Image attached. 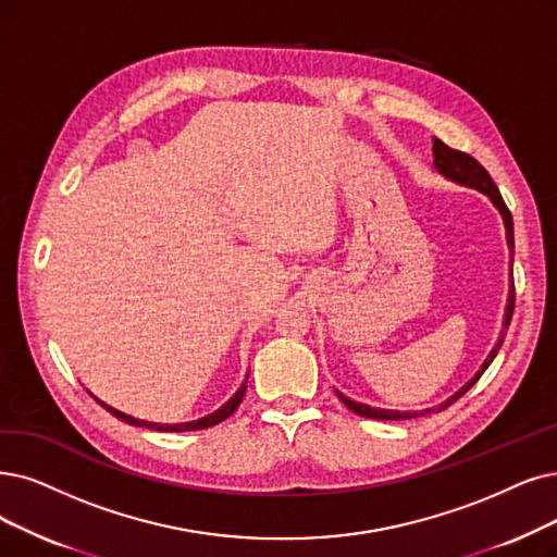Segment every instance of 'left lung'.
Here are the masks:
<instances>
[{"instance_id": "8db88e82", "label": "left lung", "mask_w": 557, "mask_h": 557, "mask_svg": "<svg viewBox=\"0 0 557 557\" xmlns=\"http://www.w3.org/2000/svg\"><path fill=\"white\" fill-rule=\"evenodd\" d=\"M432 152H434V166L438 169V173H443L446 177H450V181H455V183H459V185H466V187H473V189H478V191H482V194H486L488 198H492V203L500 210V214H503V221H505V235H507V247H509V251L515 249V224H511V212L507 210V206H505V201H503V196H500V191H498V187H496V183L492 181V175L486 173V169L475 160V158H471L469 152H461V150H455V148H450V146H446L443 144L441 139H434V146H432ZM511 256H515V251H511ZM515 281L509 283V295H507V308H505V320H503V326L507 329L509 326V320H511V313H515ZM503 336H505V331L500 333V338H498V343H496V347L488 351V356H486V361L482 363V368L475 372V376L473 380L469 382V384H463L455 395H450L446 403L443 405H438L436 407V411H443L446 407H450L453 403H457V399L469 391L480 376H482V372L488 368V363H492L494 359H496V354H498V349H500V345H503ZM338 393V391H336ZM338 397H341V403L349 409V411H354V413H359V416H363V418H374V420H409V418H418V416H425V413H432L434 409H425V411H391V409H374V407H368V405H361V403H354V399H349V397H345L343 393H338Z\"/></svg>"}]
</instances>
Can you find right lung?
Listing matches in <instances>:
<instances>
[{"instance_id":"1","label":"right lung","mask_w":557,"mask_h":557,"mask_svg":"<svg viewBox=\"0 0 557 557\" xmlns=\"http://www.w3.org/2000/svg\"><path fill=\"white\" fill-rule=\"evenodd\" d=\"M247 380H249V374H247ZM244 391H247V382H244L239 388H237V393L228 399V403L221 407V409H216V411H212L210 416H203V418H198V420H191V422H175V425H162V422H148V420H139V418H132V416H127V413H123V411H119V409H114V407H109V405H104V403H98L111 413V416H116L119 420H123V422H127V425H135V428H148V430H154V432H191V430H208V428H214V425H219L221 420H226L231 413H235V409L239 407V403H242V397H244Z\"/></svg>"}]
</instances>
